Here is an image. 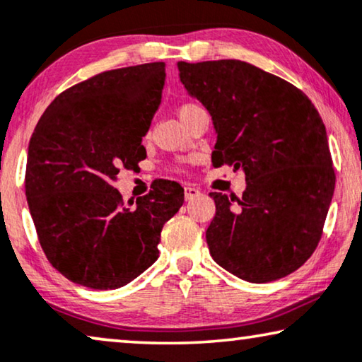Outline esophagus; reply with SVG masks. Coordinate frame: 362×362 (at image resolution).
Instances as JSON below:
<instances>
[{
	"label": "esophagus",
	"instance_id": "1",
	"mask_svg": "<svg viewBox=\"0 0 362 362\" xmlns=\"http://www.w3.org/2000/svg\"><path fill=\"white\" fill-rule=\"evenodd\" d=\"M199 194H201V191H199L196 186H192V185H187V186L185 187V197H186V201H191V199L197 197Z\"/></svg>",
	"mask_w": 362,
	"mask_h": 362
}]
</instances>
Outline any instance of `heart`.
<instances>
[{
  "label": "heart",
  "instance_id": "heart-1",
  "mask_svg": "<svg viewBox=\"0 0 362 362\" xmlns=\"http://www.w3.org/2000/svg\"><path fill=\"white\" fill-rule=\"evenodd\" d=\"M197 109H201V107L196 106V104H182V106L177 109V116H180V119H185L186 116H189V114H192L194 111H197Z\"/></svg>",
  "mask_w": 362,
  "mask_h": 362
}]
</instances>
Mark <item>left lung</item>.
Here are the masks:
<instances>
[{
    "mask_svg": "<svg viewBox=\"0 0 362 362\" xmlns=\"http://www.w3.org/2000/svg\"><path fill=\"white\" fill-rule=\"evenodd\" d=\"M177 70L212 117V165L242 168L246 180L242 199L209 194L214 261L255 284L291 274L320 242L334 191L320 114L294 85L246 62H177Z\"/></svg>",
    "mask_w": 362,
    "mask_h": 362,
    "instance_id": "8db88e82",
    "label": "left lung"
}]
</instances>
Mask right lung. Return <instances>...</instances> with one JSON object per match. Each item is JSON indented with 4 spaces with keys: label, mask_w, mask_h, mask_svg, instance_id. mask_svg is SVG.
I'll use <instances>...</instances> for the list:
<instances>
[{
    "label": "right lung",
    "mask_w": 362,
    "mask_h": 362,
    "mask_svg": "<svg viewBox=\"0 0 362 362\" xmlns=\"http://www.w3.org/2000/svg\"><path fill=\"white\" fill-rule=\"evenodd\" d=\"M165 64L99 73L57 96L28 148L25 197L44 253L66 279L117 289L158 258L165 222L185 189L161 180L135 206L114 187L146 156L142 139L161 104Z\"/></svg>",
    "instance_id": "1"
}]
</instances>
